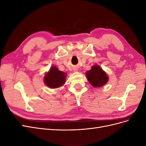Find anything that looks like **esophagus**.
<instances>
[{"instance_id":"1","label":"esophagus","mask_w":146,"mask_h":146,"mask_svg":"<svg viewBox=\"0 0 146 146\" xmlns=\"http://www.w3.org/2000/svg\"><path fill=\"white\" fill-rule=\"evenodd\" d=\"M73 70H74V72H77V71H78V68H74Z\"/></svg>"}]
</instances>
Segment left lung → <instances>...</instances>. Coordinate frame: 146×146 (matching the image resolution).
I'll list each match as a JSON object with an SVG mask.
<instances>
[{"label": "left lung", "instance_id": "left-lung-1", "mask_svg": "<svg viewBox=\"0 0 146 146\" xmlns=\"http://www.w3.org/2000/svg\"><path fill=\"white\" fill-rule=\"evenodd\" d=\"M86 76L88 82L94 88L104 86L109 79L107 73L98 64L92 66L91 70L86 71Z\"/></svg>", "mask_w": 146, "mask_h": 146}]
</instances>
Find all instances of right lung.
Listing matches in <instances>:
<instances>
[{
  "label": "right lung",
  "mask_w": 146,
  "mask_h": 146,
  "mask_svg": "<svg viewBox=\"0 0 146 146\" xmlns=\"http://www.w3.org/2000/svg\"><path fill=\"white\" fill-rule=\"evenodd\" d=\"M67 74L63 72L57 68L55 66H52L49 70L47 72L44 77V82L50 88H58L63 86L66 82Z\"/></svg>",
  "instance_id": "add662e5"
}]
</instances>
